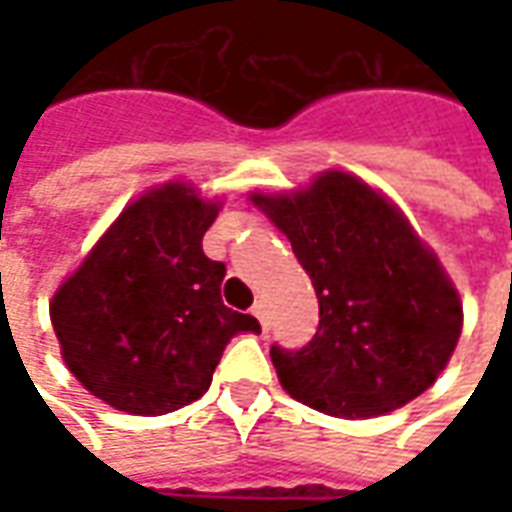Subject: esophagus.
I'll use <instances>...</instances> for the list:
<instances>
[{"label":"esophagus","instance_id":"34e87169","mask_svg":"<svg viewBox=\"0 0 512 512\" xmlns=\"http://www.w3.org/2000/svg\"><path fill=\"white\" fill-rule=\"evenodd\" d=\"M252 315H255L257 321L263 329H268V323H271V310H268V301L266 299H257L255 307H252Z\"/></svg>","mask_w":512,"mask_h":512}]
</instances>
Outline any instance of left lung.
Listing matches in <instances>:
<instances>
[{
    "mask_svg": "<svg viewBox=\"0 0 512 512\" xmlns=\"http://www.w3.org/2000/svg\"><path fill=\"white\" fill-rule=\"evenodd\" d=\"M288 235L321 307L301 351L271 348L279 384L304 406L367 419L406 406L450 362L463 307L439 257L384 194L321 172L293 194H252Z\"/></svg>",
    "mask_w": 512,
    "mask_h": 512,
    "instance_id": "8db88e82",
    "label": "left lung"
}]
</instances>
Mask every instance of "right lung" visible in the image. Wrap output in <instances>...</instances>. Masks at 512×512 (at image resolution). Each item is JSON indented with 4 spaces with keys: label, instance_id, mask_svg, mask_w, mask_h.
<instances>
[{
    "label": "right lung",
    "instance_id": "add662e5",
    "mask_svg": "<svg viewBox=\"0 0 512 512\" xmlns=\"http://www.w3.org/2000/svg\"><path fill=\"white\" fill-rule=\"evenodd\" d=\"M219 202L186 183L150 189L65 279L51 326L76 381L117 411L158 417L211 386L224 345L260 332L224 307V263L202 252Z\"/></svg>",
    "mask_w": 512,
    "mask_h": 512
}]
</instances>
